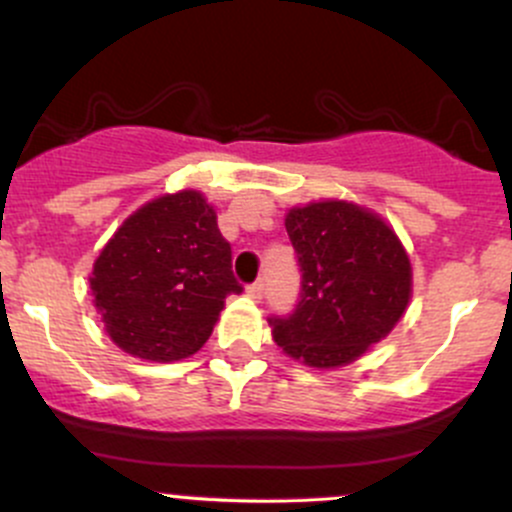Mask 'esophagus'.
Returning a JSON list of instances; mask_svg holds the SVG:
<instances>
[{"mask_svg": "<svg viewBox=\"0 0 512 512\" xmlns=\"http://www.w3.org/2000/svg\"><path fill=\"white\" fill-rule=\"evenodd\" d=\"M247 294H250L252 299H257V301H260L262 297H265V284H262V282H255V284H250V287H247Z\"/></svg>", "mask_w": 512, "mask_h": 512, "instance_id": "34e87169", "label": "esophagus"}]
</instances>
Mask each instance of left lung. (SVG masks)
I'll return each instance as SVG.
<instances>
[{"label": "left lung", "instance_id": "1", "mask_svg": "<svg viewBox=\"0 0 512 512\" xmlns=\"http://www.w3.org/2000/svg\"><path fill=\"white\" fill-rule=\"evenodd\" d=\"M301 292L289 316H272L274 343L309 368H341L383 341L412 297V267L380 215L346 201L287 213Z\"/></svg>", "mask_w": 512, "mask_h": 512}]
</instances>
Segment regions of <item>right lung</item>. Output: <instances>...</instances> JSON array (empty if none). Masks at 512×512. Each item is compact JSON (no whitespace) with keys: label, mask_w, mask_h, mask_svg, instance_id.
<instances>
[{"label":"right lung","mask_w":512,"mask_h":512,"mask_svg":"<svg viewBox=\"0 0 512 512\" xmlns=\"http://www.w3.org/2000/svg\"><path fill=\"white\" fill-rule=\"evenodd\" d=\"M105 331L134 358L171 363L201 351L228 294H240L230 242L198 191L132 213L90 274Z\"/></svg>","instance_id":"obj_1"}]
</instances>
